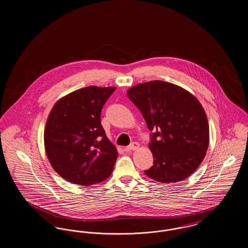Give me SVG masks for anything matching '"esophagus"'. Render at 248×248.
<instances>
[{
  "label": "esophagus",
  "instance_id": "1",
  "mask_svg": "<svg viewBox=\"0 0 248 248\" xmlns=\"http://www.w3.org/2000/svg\"><path fill=\"white\" fill-rule=\"evenodd\" d=\"M139 147H140V144H139L138 142H133L132 144H130L129 146H127V147L125 148V150H126V151H135V150H137Z\"/></svg>",
  "mask_w": 248,
  "mask_h": 248
}]
</instances>
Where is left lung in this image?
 I'll use <instances>...</instances> for the list:
<instances>
[{"mask_svg": "<svg viewBox=\"0 0 248 248\" xmlns=\"http://www.w3.org/2000/svg\"><path fill=\"white\" fill-rule=\"evenodd\" d=\"M151 133L154 165L144 171L162 183L189 177L202 162L209 144V125L197 98L173 83L152 81L127 91Z\"/></svg>", "mask_w": 248, "mask_h": 248, "instance_id": "1", "label": "left lung"}]
</instances>
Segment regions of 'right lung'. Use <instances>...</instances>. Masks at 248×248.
Segmentation results:
<instances>
[{"label":"right lung","mask_w":248,"mask_h":248,"mask_svg":"<svg viewBox=\"0 0 248 248\" xmlns=\"http://www.w3.org/2000/svg\"><path fill=\"white\" fill-rule=\"evenodd\" d=\"M115 87L88 86L53 107L45 130L48 160L60 177L89 186L109 177L118 153L107 138L100 115Z\"/></svg>","instance_id":"1"}]
</instances>
